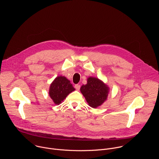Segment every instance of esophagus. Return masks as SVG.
<instances>
[{"label": "esophagus", "mask_w": 159, "mask_h": 159, "mask_svg": "<svg viewBox=\"0 0 159 159\" xmlns=\"http://www.w3.org/2000/svg\"><path fill=\"white\" fill-rule=\"evenodd\" d=\"M75 88L77 90H79L80 88V85L79 84H76V85H75Z\"/></svg>", "instance_id": "esophagus-1"}]
</instances>
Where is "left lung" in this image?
<instances>
[{"label": "left lung", "instance_id": "left-lung-1", "mask_svg": "<svg viewBox=\"0 0 159 159\" xmlns=\"http://www.w3.org/2000/svg\"><path fill=\"white\" fill-rule=\"evenodd\" d=\"M80 92L89 106L96 108L107 100L109 87L98 78L89 77L87 78V84L81 86Z\"/></svg>", "mask_w": 159, "mask_h": 159}]
</instances>
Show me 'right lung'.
<instances>
[{
  "label": "right lung",
  "mask_w": 159,
  "mask_h": 159,
  "mask_svg": "<svg viewBox=\"0 0 159 159\" xmlns=\"http://www.w3.org/2000/svg\"><path fill=\"white\" fill-rule=\"evenodd\" d=\"M75 90L69 79L60 75L57 77L51 83L48 93L53 102L58 105Z\"/></svg>",
  "instance_id": "right-lung-1"
}]
</instances>
